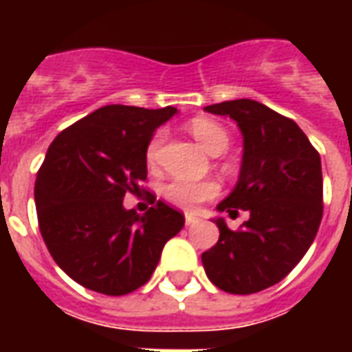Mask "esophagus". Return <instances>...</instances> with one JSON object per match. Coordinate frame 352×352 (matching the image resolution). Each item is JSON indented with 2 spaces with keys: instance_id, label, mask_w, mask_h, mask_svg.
I'll return each mask as SVG.
<instances>
[{
  "instance_id": "obj_1",
  "label": "esophagus",
  "mask_w": 352,
  "mask_h": 352,
  "mask_svg": "<svg viewBox=\"0 0 352 352\" xmlns=\"http://www.w3.org/2000/svg\"><path fill=\"white\" fill-rule=\"evenodd\" d=\"M184 222H186V226H190V224H196L198 222V217L194 213H186L184 214Z\"/></svg>"
}]
</instances>
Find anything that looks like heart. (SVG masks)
I'll list each match as a JSON object with an SVG mask.
<instances>
[{
	"label": "heart",
	"instance_id": "1",
	"mask_svg": "<svg viewBox=\"0 0 352 352\" xmlns=\"http://www.w3.org/2000/svg\"><path fill=\"white\" fill-rule=\"evenodd\" d=\"M188 131L192 133V138L198 141L199 145L206 148L211 156H219L222 154L230 145V138L226 130L222 128L221 124L214 122L211 118L206 116H196L188 122ZM162 139H164V131H158L151 143L146 146V162L154 166L156 158H158V151H160ZM221 192L219 184L213 181H199V183H190V181H171L164 186V198L168 199L169 204H173L177 207L183 209H194L199 206L201 201L213 199L217 194Z\"/></svg>",
	"mask_w": 352,
	"mask_h": 352
}]
</instances>
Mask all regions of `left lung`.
Wrapping results in <instances>:
<instances>
[{"mask_svg": "<svg viewBox=\"0 0 352 352\" xmlns=\"http://www.w3.org/2000/svg\"><path fill=\"white\" fill-rule=\"evenodd\" d=\"M230 116L243 135V158L234 190L219 213L249 219L230 230L222 217L219 241L201 254L209 280L230 294H254L285 279L313 243L322 219V168L300 126L254 100L207 105Z\"/></svg>", "mask_w": 352, "mask_h": 352, "instance_id": "8db88e82", "label": "left lung"}]
</instances>
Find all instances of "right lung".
Segmentation results:
<instances>
[{"label":"right lung","mask_w":352,"mask_h":352,"mask_svg":"<svg viewBox=\"0 0 352 352\" xmlns=\"http://www.w3.org/2000/svg\"><path fill=\"white\" fill-rule=\"evenodd\" d=\"M175 107L105 105L50 143L35 181L41 236L73 280L107 296L143 287L184 217L156 201L143 217L124 207L146 179V146Z\"/></svg>","instance_id":"add662e5"}]
</instances>
